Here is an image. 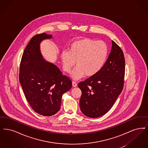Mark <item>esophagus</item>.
<instances>
[{"label": "esophagus", "instance_id": "esophagus-1", "mask_svg": "<svg viewBox=\"0 0 148 148\" xmlns=\"http://www.w3.org/2000/svg\"><path fill=\"white\" fill-rule=\"evenodd\" d=\"M72 86H73V87H76L77 86V83H76V82L73 81V82H72Z\"/></svg>", "mask_w": 148, "mask_h": 148}]
</instances>
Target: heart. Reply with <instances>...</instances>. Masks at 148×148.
<instances>
[{"mask_svg": "<svg viewBox=\"0 0 148 148\" xmlns=\"http://www.w3.org/2000/svg\"><path fill=\"white\" fill-rule=\"evenodd\" d=\"M108 54L107 45L102 41L84 38L71 43L69 51L61 53V60L64 72L69 73L75 65L77 66L71 73V77L78 80L85 75H96L103 67Z\"/></svg>", "mask_w": 148, "mask_h": 148, "instance_id": "obj_1", "label": "heart"}]
</instances>
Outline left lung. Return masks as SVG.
<instances>
[{
	"instance_id": "8db88e82",
	"label": "left lung",
	"mask_w": 148,
	"mask_h": 148,
	"mask_svg": "<svg viewBox=\"0 0 148 148\" xmlns=\"http://www.w3.org/2000/svg\"><path fill=\"white\" fill-rule=\"evenodd\" d=\"M112 44L110 53L101 70L78 84L82 91L81 110L90 118H98L107 113L122 91L124 56L122 49L113 40Z\"/></svg>"
}]
</instances>
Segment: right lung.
I'll list each match as a JSON object with an SVG mask.
<instances>
[{"label": "right lung", "mask_w": 148, "mask_h": 148, "mask_svg": "<svg viewBox=\"0 0 148 148\" xmlns=\"http://www.w3.org/2000/svg\"><path fill=\"white\" fill-rule=\"evenodd\" d=\"M52 35H35L26 46L20 65L19 81L32 109L44 116L59 111L62 96L72 87V81L55 64L46 61L40 51V44Z\"/></svg>", "instance_id": "right-lung-1"}]
</instances>
